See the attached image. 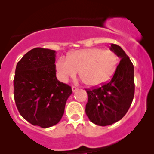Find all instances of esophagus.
<instances>
[{"instance_id":"obj_1","label":"esophagus","mask_w":154,"mask_h":154,"mask_svg":"<svg viewBox=\"0 0 154 154\" xmlns=\"http://www.w3.org/2000/svg\"><path fill=\"white\" fill-rule=\"evenodd\" d=\"M72 90L73 92H76V91L78 90V88H77V87L72 86Z\"/></svg>"}]
</instances>
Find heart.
Instances as JSON below:
<instances>
[{"mask_svg": "<svg viewBox=\"0 0 154 154\" xmlns=\"http://www.w3.org/2000/svg\"><path fill=\"white\" fill-rule=\"evenodd\" d=\"M119 59L114 51L101 48L80 49L69 58L61 57L55 63L57 75L62 82L79 75L89 86L103 85L110 79L117 68Z\"/></svg>", "mask_w": 154, "mask_h": 154, "instance_id": "obj_1", "label": "heart"}]
</instances>
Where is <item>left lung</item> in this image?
<instances>
[{"instance_id": "left-lung-1", "label": "left lung", "mask_w": 154, "mask_h": 154, "mask_svg": "<svg viewBox=\"0 0 154 154\" xmlns=\"http://www.w3.org/2000/svg\"><path fill=\"white\" fill-rule=\"evenodd\" d=\"M110 50L121 59L112 79L99 88L86 91L85 113L92 123L102 126L116 123L126 115L135 91L134 68L129 56L117 45L111 44Z\"/></svg>"}]
</instances>
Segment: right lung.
Segmentation results:
<instances>
[{"mask_svg":"<svg viewBox=\"0 0 154 154\" xmlns=\"http://www.w3.org/2000/svg\"><path fill=\"white\" fill-rule=\"evenodd\" d=\"M54 50L35 48L16 66L14 96L19 112L34 126L51 127L61 120L72 88L55 75Z\"/></svg>","mask_w":154,"mask_h":154,"instance_id":"right-lung-1","label":"right lung"}]
</instances>
